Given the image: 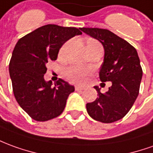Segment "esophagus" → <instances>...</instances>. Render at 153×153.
<instances>
[{
  "label": "esophagus",
  "mask_w": 153,
  "mask_h": 153,
  "mask_svg": "<svg viewBox=\"0 0 153 153\" xmlns=\"http://www.w3.org/2000/svg\"><path fill=\"white\" fill-rule=\"evenodd\" d=\"M84 87H81V86H75V90H76V91H82V90H84Z\"/></svg>",
  "instance_id": "1"
}]
</instances>
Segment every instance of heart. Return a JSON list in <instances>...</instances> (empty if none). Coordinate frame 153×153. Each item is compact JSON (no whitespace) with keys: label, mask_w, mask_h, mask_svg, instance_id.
I'll return each instance as SVG.
<instances>
[{"label":"heart","mask_w":153,"mask_h":153,"mask_svg":"<svg viewBox=\"0 0 153 153\" xmlns=\"http://www.w3.org/2000/svg\"><path fill=\"white\" fill-rule=\"evenodd\" d=\"M96 40L94 39H88L87 41V44L91 43V42H95ZM68 43H65L60 49V54H63L67 48ZM91 73V69L88 68L87 66L79 65H74L66 68L64 71V75L67 79L70 80L71 82L75 83V84H82L84 83L86 77Z\"/></svg>","instance_id":"obj_1"}]
</instances>
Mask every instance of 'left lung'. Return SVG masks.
Listing matches in <instances>:
<instances>
[{"instance_id": "obj_1", "label": "left lung", "mask_w": 153, "mask_h": 153, "mask_svg": "<svg viewBox=\"0 0 153 153\" xmlns=\"http://www.w3.org/2000/svg\"><path fill=\"white\" fill-rule=\"evenodd\" d=\"M81 30L102 45L104 59L99 79L102 82H112L105 94L94 86L99 97L86 104L88 114L96 121L114 123L128 113L139 94L143 69L137 52L128 41L108 30L83 27Z\"/></svg>"}]
</instances>
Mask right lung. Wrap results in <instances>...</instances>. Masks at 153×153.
Instances as JSON below:
<instances>
[{
  "label": "right lung",
  "mask_w": 153,
  "mask_h": 153,
  "mask_svg": "<svg viewBox=\"0 0 153 153\" xmlns=\"http://www.w3.org/2000/svg\"><path fill=\"white\" fill-rule=\"evenodd\" d=\"M79 29L46 25L18 40L9 64L13 93L19 105L36 121L45 122L63 113L73 85L59 79L52 86L46 82L45 65L56 60L67 40L81 35Z\"/></svg>",
  "instance_id": "obj_1"
}]
</instances>
